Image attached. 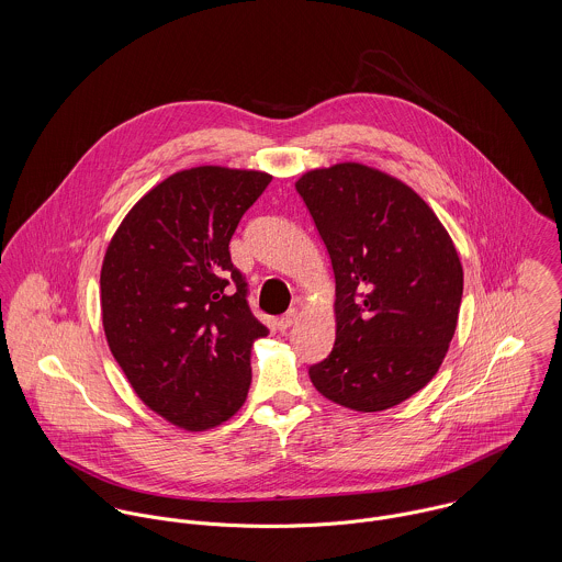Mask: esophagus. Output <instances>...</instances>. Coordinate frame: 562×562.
Listing matches in <instances>:
<instances>
[{"instance_id":"esophagus-1","label":"esophagus","mask_w":562,"mask_h":562,"mask_svg":"<svg viewBox=\"0 0 562 562\" xmlns=\"http://www.w3.org/2000/svg\"><path fill=\"white\" fill-rule=\"evenodd\" d=\"M296 321H299V312H296V310H290L285 316H281V318L277 321V326H279V330H288Z\"/></svg>"}]
</instances>
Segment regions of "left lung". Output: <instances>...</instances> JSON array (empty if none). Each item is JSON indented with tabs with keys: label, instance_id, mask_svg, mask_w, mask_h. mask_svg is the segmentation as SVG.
Here are the masks:
<instances>
[{
	"label": "left lung",
	"instance_id": "obj_1",
	"mask_svg": "<svg viewBox=\"0 0 562 562\" xmlns=\"http://www.w3.org/2000/svg\"><path fill=\"white\" fill-rule=\"evenodd\" d=\"M296 190L335 272V344L310 379L350 411L392 408L432 381L454 337V241L411 186L359 161L307 170Z\"/></svg>",
	"mask_w": 562,
	"mask_h": 562
}]
</instances>
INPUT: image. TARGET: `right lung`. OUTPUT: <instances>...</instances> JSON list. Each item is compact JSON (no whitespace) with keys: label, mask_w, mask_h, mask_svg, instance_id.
I'll list each match as a JSON object with an SVG mask.
<instances>
[{"label":"right lung","mask_w":562,"mask_h":562,"mask_svg":"<svg viewBox=\"0 0 562 562\" xmlns=\"http://www.w3.org/2000/svg\"><path fill=\"white\" fill-rule=\"evenodd\" d=\"M272 175L194 166L166 177L123 218L101 266V321L136 396L199 432L234 417L250 387L252 341L229 241Z\"/></svg>","instance_id":"right-lung-1"}]
</instances>
